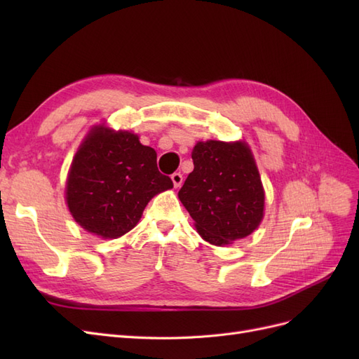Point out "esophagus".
<instances>
[{"mask_svg":"<svg viewBox=\"0 0 359 359\" xmlns=\"http://www.w3.org/2000/svg\"><path fill=\"white\" fill-rule=\"evenodd\" d=\"M172 182H173V187L175 189H180L181 186H182V175H181V172H175V173H172Z\"/></svg>","mask_w":359,"mask_h":359,"instance_id":"obj_1","label":"esophagus"}]
</instances>
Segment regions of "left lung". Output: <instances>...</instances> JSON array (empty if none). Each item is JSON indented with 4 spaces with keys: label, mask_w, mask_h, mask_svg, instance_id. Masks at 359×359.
Instances as JSON below:
<instances>
[{
    "label": "left lung",
    "mask_w": 359,
    "mask_h": 359,
    "mask_svg": "<svg viewBox=\"0 0 359 359\" xmlns=\"http://www.w3.org/2000/svg\"><path fill=\"white\" fill-rule=\"evenodd\" d=\"M194 169L178 198L205 241L224 245L252 233L264 217L265 194L252 151L244 142H198Z\"/></svg>",
    "instance_id": "1"
}]
</instances>
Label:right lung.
<instances>
[{"mask_svg":"<svg viewBox=\"0 0 359 359\" xmlns=\"http://www.w3.org/2000/svg\"><path fill=\"white\" fill-rule=\"evenodd\" d=\"M172 187V180L158 172L153 148L133 133L99 126L73 158L66 198L83 229L118 238L137 224L151 198Z\"/></svg>","mask_w":359,"mask_h":359,"instance_id":"add662e5","label":"right lung"}]
</instances>
